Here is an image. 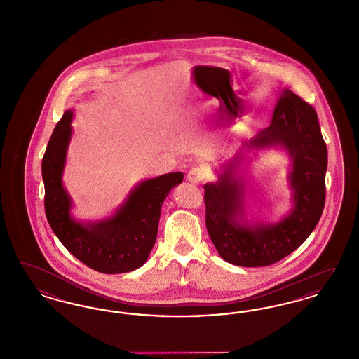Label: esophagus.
Segmentation results:
<instances>
[{"instance_id":"esophagus-1","label":"esophagus","mask_w":359,"mask_h":359,"mask_svg":"<svg viewBox=\"0 0 359 359\" xmlns=\"http://www.w3.org/2000/svg\"><path fill=\"white\" fill-rule=\"evenodd\" d=\"M205 177V172L202 168H192L191 171L188 172L187 180L191 183H201Z\"/></svg>"}]
</instances>
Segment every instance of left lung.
<instances>
[{
    "label": "left lung",
    "instance_id": "1",
    "mask_svg": "<svg viewBox=\"0 0 359 359\" xmlns=\"http://www.w3.org/2000/svg\"><path fill=\"white\" fill-rule=\"evenodd\" d=\"M246 151L281 147L292 160L293 208L277 223L243 222V184L237 170L242 151L224 165L217 183L205 184V227L224 261L268 266L296 250L319 222L325 202L327 147L318 114L290 90H283L272 123L245 141Z\"/></svg>",
    "mask_w": 359,
    "mask_h": 359
}]
</instances>
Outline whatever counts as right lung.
<instances>
[{
    "instance_id": "right-lung-1",
    "label": "right lung",
    "mask_w": 359,
    "mask_h": 359,
    "mask_svg": "<svg viewBox=\"0 0 359 359\" xmlns=\"http://www.w3.org/2000/svg\"><path fill=\"white\" fill-rule=\"evenodd\" d=\"M72 111H65L53 129L41 163L44 208L59 241L88 268L106 274L126 273L142 266L157 238L161 205L182 172L148 179L133 188L117 212L103 221L81 223L71 214V198L63 186Z\"/></svg>"
}]
</instances>
